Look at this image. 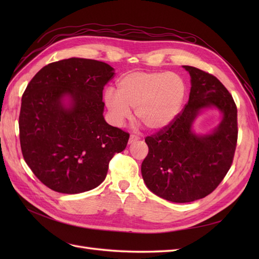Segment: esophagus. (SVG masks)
<instances>
[{"label": "esophagus", "instance_id": "obj_1", "mask_svg": "<svg viewBox=\"0 0 259 259\" xmlns=\"http://www.w3.org/2000/svg\"><path fill=\"white\" fill-rule=\"evenodd\" d=\"M138 139H139V137H138V136H136V135H131V136H130L128 143H130V144H132V143H135V142H137Z\"/></svg>", "mask_w": 259, "mask_h": 259}]
</instances>
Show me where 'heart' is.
I'll list each match as a JSON object with an SVG mask.
<instances>
[{
	"label": "heart",
	"instance_id": "heart-1",
	"mask_svg": "<svg viewBox=\"0 0 259 259\" xmlns=\"http://www.w3.org/2000/svg\"><path fill=\"white\" fill-rule=\"evenodd\" d=\"M188 96L184 77L174 72H133L116 83L115 93H105V105L115 125H122L135 115L151 130H162L173 123L182 112Z\"/></svg>",
	"mask_w": 259,
	"mask_h": 259
}]
</instances>
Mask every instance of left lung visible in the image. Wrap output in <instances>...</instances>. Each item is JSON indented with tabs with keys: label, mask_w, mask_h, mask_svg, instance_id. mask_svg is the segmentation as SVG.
<instances>
[{
	"label": "left lung",
	"mask_w": 259,
	"mask_h": 259,
	"mask_svg": "<svg viewBox=\"0 0 259 259\" xmlns=\"http://www.w3.org/2000/svg\"><path fill=\"white\" fill-rule=\"evenodd\" d=\"M184 68L191 76L188 104L173 123L145 138L149 151L142 164L149 189L175 203L192 202L213 192L231 167L238 142V109L229 91L213 74ZM211 105L223 112L222 123L209 136L193 135L195 116Z\"/></svg>",
	"instance_id": "left-lung-1"
}]
</instances>
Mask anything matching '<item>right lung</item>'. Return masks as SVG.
I'll use <instances>...</instances> for the list:
<instances>
[{"mask_svg": "<svg viewBox=\"0 0 259 259\" xmlns=\"http://www.w3.org/2000/svg\"><path fill=\"white\" fill-rule=\"evenodd\" d=\"M106 62L69 58L43 67L22 94L19 139L38 180L60 193H81L104 182L109 162L130 134L104 119L103 91L113 77ZM72 98L69 108L62 97Z\"/></svg>", "mask_w": 259, "mask_h": 259, "instance_id": "1", "label": "right lung"}]
</instances>
